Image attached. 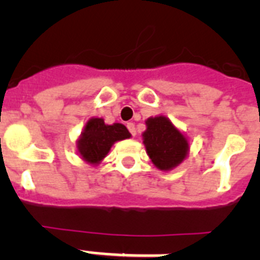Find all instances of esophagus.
Instances as JSON below:
<instances>
[{
    "instance_id": "esophagus-1",
    "label": "esophagus",
    "mask_w": 260,
    "mask_h": 260,
    "mask_svg": "<svg viewBox=\"0 0 260 260\" xmlns=\"http://www.w3.org/2000/svg\"><path fill=\"white\" fill-rule=\"evenodd\" d=\"M127 128H128V132H130V134L133 135V137H135V134H137V130H135V125L133 122H128L127 125Z\"/></svg>"
}]
</instances>
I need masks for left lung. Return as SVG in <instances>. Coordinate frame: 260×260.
<instances>
[{
  "mask_svg": "<svg viewBox=\"0 0 260 260\" xmlns=\"http://www.w3.org/2000/svg\"><path fill=\"white\" fill-rule=\"evenodd\" d=\"M143 143L153 164L161 171H169L182 162L189 151V143L171 121L158 116L147 119Z\"/></svg>",
  "mask_w": 260,
  "mask_h": 260,
  "instance_id": "left-lung-1",
  "label": "left lung"
}]
</instances>
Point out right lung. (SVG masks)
<instances>
[{"instance_id": "add662e5", "label": "right lung", "mask_w": 260, "mask_h": 260, "mask_svg": "<svg viewBox=\"0 0 260 260\" xmlns=\"http://www.w3.org/2000/svg\"><path fill=\"white\" fill-rule=\"evenodd\" d=\"M127 138L130 133L122 123L105 125L103 118H91L78 141V151L87 162L98 164L108 155L114 142Z\"/></svg>"}]
</instances>
